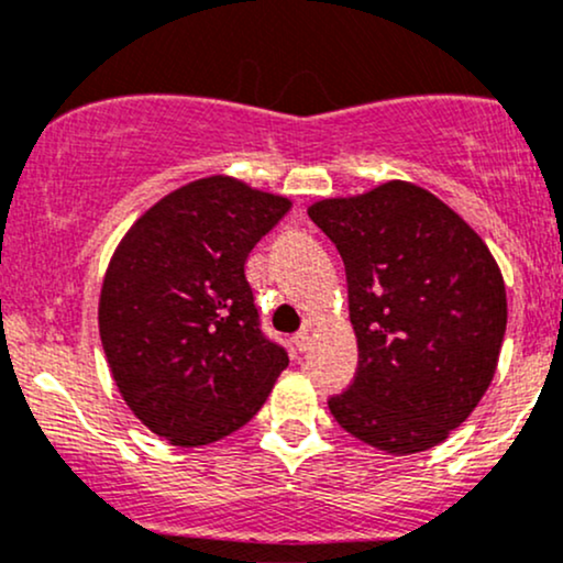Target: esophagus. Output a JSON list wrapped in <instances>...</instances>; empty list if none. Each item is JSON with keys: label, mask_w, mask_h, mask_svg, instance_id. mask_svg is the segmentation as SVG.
I'll list each match as a JSON object with an SVG mask.
<instances>
[{"label": "esophagus", "mask_w": 563, "mask_h": 563, "mask_svg": "<svg viewBox=\"0 0 563 563\" xmlns=\"http://www.w3.org/2000/svg\"><path fill=\"white\" fill-rule=\"evenodd\" d=\"M296 349H299V352H307L309 346H312V333L309 331H301V333H296Z\"/></svg>", "instance_id": "1"}]
</instances>
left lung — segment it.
<instances>
[{
    "instance_id": "left-lung-1",
    "label": "left lung",
    "mask_w": 563,
    "mask_h": 563,
    "mask_svg": "<svg viewBox=\"0 0 563 563\" xmlns=\"http://www.w3.org/2000/svg\"><path fill=\"white\" fill-rule=\"evenodd\" d=\"M307 214L344 260L360 352L349 389L328 399L333 418L389 455L437 448L493 384L508 322L495 256L444 200L402 179Z\"/></svg>"
}]
</instances>
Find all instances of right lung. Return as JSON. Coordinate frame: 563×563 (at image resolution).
Listing matches in <instances>:
<instances>
[{"label": "right lung", "instance_id": "obj_1", "mask_svg": "<svg viewBox=\"0 0 563 563\" xmlns=\"http://www.w3.org/2000/svg\"><path fill=\"white\" fill-rule=\"evenodd\" d=\"M288 209L214 174L161 198L113 251L97 307L108 367L129 410L177 448L249 423L288 367L243 273Z\"/></svg>", "mask_w": 563, "mask_h": 563}]
</instances>
